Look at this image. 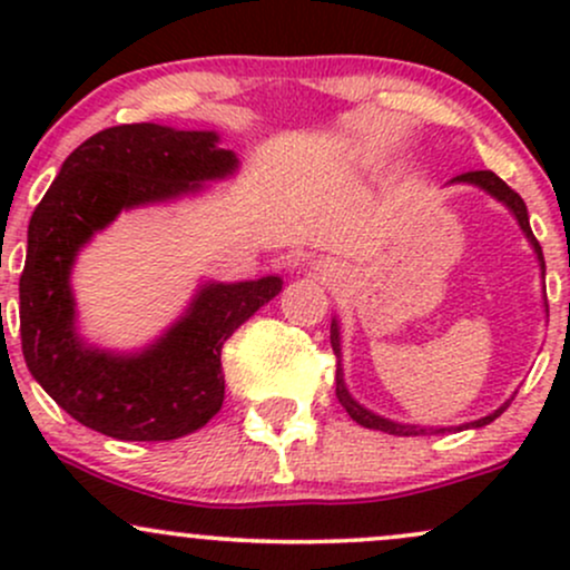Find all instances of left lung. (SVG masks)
<instances>
[{
  "label": "left lung",
  "instance_id": "8db88e82",
  "mask_svg": "<svg viewBox=\"0 0 570 570\" xmlns=\"http://www.w3.org/2000/svg\"><path fill=\"white\" fill-rule=\"evenodd\" d=\"M453 181H466V185L482 187V189H485V193L493 195L495 200H501L503 206H507L509 212L514 214L517 222H520L522 233H525V238L531 240L535 257H539V265H541V276H544V254H541L539 240H535V235H533V230H531V222H528V208H525V203H522L520 195H517L514 189L509 187L503 179H499V176H495L493 171H466V174L455 176ZM330 340H332V351H335V356H337V375H335L337 389H335V394H337V399H340V404H343V407H345V412H348V415L353 417V421L358 423V426L375 429V431H385V434H396V436H421V434H429V431H436V429H423V426H407V423H394V421H389V417H381V415H375V412H370L367 407H362V404H358L356 399H353V396L348 394V389H345L343 367H340V326H337V322H332ZM507 407H509V402L503 404V407L495 410V412H490V415L480 417V421L466 423V429H469V426H472V429L488 426V423L495 421V417H499L501 412L507 410ZM458 429H463V426H458ZM440 431H448V429H440Z\"/></svg>",
  "mask_w": 570,
  "mask_h": 570
}]
</instances>
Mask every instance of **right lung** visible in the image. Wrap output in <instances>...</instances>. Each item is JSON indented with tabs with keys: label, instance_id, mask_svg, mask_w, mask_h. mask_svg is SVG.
<instances>
[{
	"label": "right lung",
	"instance_id": "1",
	"mask_svg": "<svg viewBox=\"0 0 570 570\" xmlns=\"http://www.w3.org/2000/svg\"><path fill=\"white\" fill-rule=\"evenodd\" d=\"M235 168L214 130L134 122L82 141L39 200L21 273V348L35 381L82 426L115 440L166 442L219 412L222 345L276 297L278 276L206 284L158 343L120 356L77 335L69 273L77 252L122 208L198 193Z\"/></svg>",
	"mask_w": 570,
	"mask_h": 570
}]
</instances>
